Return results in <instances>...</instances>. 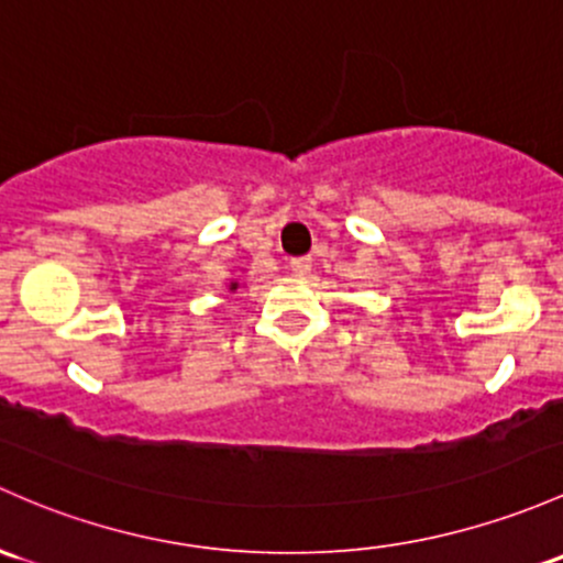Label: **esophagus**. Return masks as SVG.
I'll return each instance as SVG.
<instances>
[{"instance_id":"34e87169","label":"esophagus","mask_w":563,"mask_h":563,"mask_svg":"<svg viewBox=\"0 0 563 563\" xmlns=\"http://www.w3.org/2000/svg\"><path fill=\"white\" fill-rule=\"evenodd\" d=\"M312 269V258L310 256H299V258H291V272L294 275H307V272Z\"/></svg>"}]
</instances>
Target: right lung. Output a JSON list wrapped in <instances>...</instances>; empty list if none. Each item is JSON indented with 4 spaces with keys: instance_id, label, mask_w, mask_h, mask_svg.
<instances>
[{
    "instance_id": "1",
    "label": "right lung",
    "mask_w": 563,
    "mask_h": 563,
    "mask_svg": "<svg viewBox=\"0 0 563 563\" xmlns=\"http://www.w3.org/2000/svg\"><path fill=\"white\" fill-rule=\"evenodd\" d=\"M236 286H240V283H232V286H229V291H236Z\"/></svg>"
}]
</instances>
